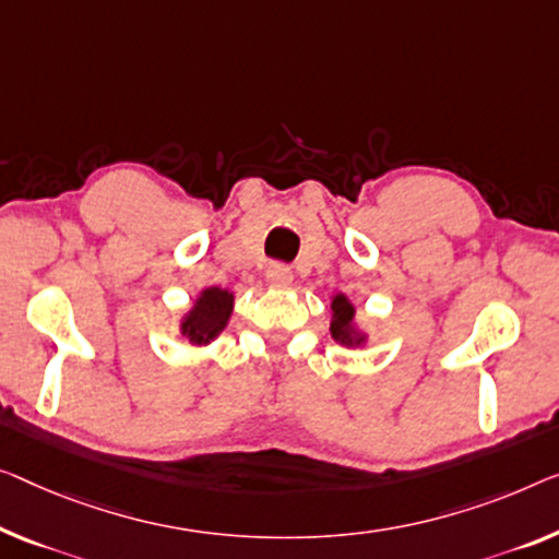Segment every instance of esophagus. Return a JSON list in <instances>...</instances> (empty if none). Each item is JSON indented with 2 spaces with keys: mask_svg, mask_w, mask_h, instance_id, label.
<instances>
[{
  "mask_svg": "<svg viewBox=\"0 0 559 559\" xmlns=\"http://www.w3.org/2000/svg\"><path fill=\"white\" fill-rule=\"evenodd\" d=\"M265 278H269L271 286H288L294 281V273H290L288 265L283 263H273L269 271H265Z\"/></svg>",
  "mask_w": 559,
  "mask_h": 559,
  "instance_id": "1",
  "label": "esophagus"
}]
</instances>
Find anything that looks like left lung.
Instances as JSON below:
<instances>
[{"label": "left lung", "instance_id": "obj_1", "mask_svg": "<svg viewBox=\"0 0 559 559\" xmlns=\"http://www.w3.org/2000/svg\"><path fill=\"white\" fill-rule=\"evenodd\" d=\"M331 338L346 348H361L369 344V331L356 321V306L346 294L331 296Z\"/></svg>", "mask_w": 559, "mask_h": 559}]
</instances>
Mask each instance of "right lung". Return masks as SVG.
<instances>
[{
    "label": "right lung",
    "instance_id": "right-lung-1",
    "mask_svg": "<svg viewBox=\"0 0 559 559\" xmlns=\"http://www.w3.org/2000/svg\"><path fill=\"white\" fill-rule=\"evenodd\" d=\"M236 306L233 290L207 286L195 296L193 306L180 316L178 329L193 346H207L228 329V321Z\"/></svg>",
    "mask_w": 559,
    "mask_h": 559
}]
</instances>
